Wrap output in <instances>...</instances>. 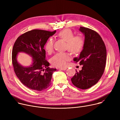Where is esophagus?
<instances>
[{"label":"esophagus","mask_w":120,"mask_h":120,"mask_svg":"<svg viewBox=\"0 0 120 120\" xmlns=\"http://www.w3.org/2000/svg\"><path fill=\"white\" fill-rule=\"evenodd\" d=\"M67 69V68L66 67H63V68H60V70H66Z\"/></svg>","instance_id":"34e87169"}]
</instances>
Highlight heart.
<instances>
[{"mask_svg":"<svg viewBox=\"0 0 120 120\" xmlns=\"http://www.w3.org/2000/svg\"><path fill=\"white\" fill-rule=\"evenodd\" d=\"M60 38L66 41L65 48L73 54L80 53L84 45L83 38L79 35L74 36L73 32L70 29H64L57 34ZM45 49L48 53H51L54 49V40L49 38L45 45ZM71 59V56L67 52L57 53L51 59V63L56 67H64L67 62Z\"/></svg>","mask_w":120,"mask_h":120,"instance_id":"heart-1","label":"heart"}]
</instances>
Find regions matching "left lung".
I'll use <instances>...</instances> for the list:
<instances>
[{
	"mask_svg": "<svg viewBox=\"0 0 120 120\" xmlns=\"http://www.w3.org/2000/svg\"><path fill=\"white\" fill-rule=\"evenodd\" d=\"M84 35V45L78 58L74 60L82 69L71 78L73 84L81 89H87L95 84L103 75L106 61V49L99 34L91 29L81 26Z\"/></svg>",
	"mask_w": 120,
	"mask_h": 120,
	"instance_id": "obj_1",
	"label": "left lung"
}]
</instances>
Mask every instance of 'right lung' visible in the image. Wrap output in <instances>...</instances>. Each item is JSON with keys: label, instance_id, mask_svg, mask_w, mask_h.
Listing matches in <instances>:
<instances>
[{"label": "right lung", "instance_id": "1", "mask_svg": "<svg viewBox=\"0 0 120 120\" xmlns=\"http://www.w3.org/2000/svg\"><path fill=\"white\" fill-rule=\"evenodd\" d=\"M56 32V30H32L20 36L14 43L12 52L14 70L20 82L29 89L41 91L51 84L53 73L56 69L49 68V63L45 59L44 47L49 38ZM20 52L32 56L33 63L30 67H23L17 62V54Z\"/></svg>", "mask_w": 120, "mask_h": 120}]
</instances>
